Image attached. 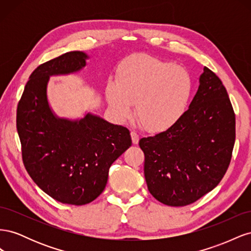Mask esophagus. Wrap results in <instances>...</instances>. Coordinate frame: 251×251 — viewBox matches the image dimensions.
Returning a JSON list of instances; mask_svg holds the SVG:
<instances>
[{"mask_svg": "<svg viewBox=\"0 0 251 251\" xmlns=\"http://www.w3.org/2000/svg\"><path fill=\"white\" fill-rule=\"evenodd\" d=\"M131 137H132V141L134 144H137L139 142V135L135 131L131 132Z\"/></svg>", "mask_w": 251, "mask_h": 251, "instance_id": "34e87169", "label": "esophagus"}]
</instances>
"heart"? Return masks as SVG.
Returning a JSON list of instances; mask_svg holds the SVG:
<instances>
[{"label": "heart", "instance_id": "b5f03b06", "mask_svg": "<svg viewBox=\"0 0 251 251\" xmlns=\"http://www.w3.org/2000/svg\"><path fill=\"white\" fill-rule=\"evenodd\" d=\"M193 79L180 66L138 55L118 70V85L109 82L107 100L115 116H131V105L140 126L149 132L168 130L183 116L193 95Z\"/></svg>", "mask_w": 251, "mask_h": 251}]
</instances>
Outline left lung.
<instances>
[{
    "instance_id": "left-lung-1",
    "label": "left lung",
    "mask_w": 251,
    "mask_h": 251,
    "mask_svg": "<svg viewBox=\"0 0 251 251\" xmlns=\"http://www.w3.org/2000/svg\"><path fill=\"white\" fill-rule=\"evenodd\" d=\"M235 140L232 104L217 75L204 67L200 86L177 124L139 140L151 196L185 206L212 191L228 169Z\"/></svg>"
}]
</instances>
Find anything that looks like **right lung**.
<instances>
[{"label":"right lung","instance_id":"right-lung-1","mask_svg":"<svg viewBox=\"0 0 251 251\" xmlns=\"http://www.w3.org/2000/svg\"><path fill=\"white\" fill-rule=\"evenodd\" d=\"M87 55L71 51L31 73L17 109V130L25 169L35 184L58 202L85 205L105 187L112 163L132 146L130 131L87 114L79 121L59 119L47 101L50 75L77 71Z\"/></svg>","mask_w":251,"mask_h":251}]
</instances>
